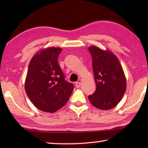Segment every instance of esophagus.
Returning <instances> with one entry per match:
<instances>
[{
    "mask_svg": "<svg viewBox=\"0 0 148 148\" xmlns=\"http://www.w3.org/2000/svg\"><path fill=\"white\" fill-rule=\"evenodd\" d=\"M75 86H76L77 88H79V87L81 86V83H80V82H76V83H75Z\"/></svg>",
    "mask_w": 148,
    "mask_h": 148,
    "instance_id": "1",
    "label": "esophagus"
}]
</instances>
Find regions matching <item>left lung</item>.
<instances>
[{"instance_id": "8db88e82", "label": "left lung", "mask_w": 148, "mask_h": 148, "mask_svg": "<svg viewBox=\"0 0 148 148\" xmlns=\"http://www.w3.org/2000/svg\"><path fill=\"white\" fill-rule=\"evenodd\" d=\"M92 57V67L96 89L88 96L91 104L101 110H110L116 106L127 88L126 78L118 58L110 50L96 46L88 48Z\"/></svg>"}]
</instances>
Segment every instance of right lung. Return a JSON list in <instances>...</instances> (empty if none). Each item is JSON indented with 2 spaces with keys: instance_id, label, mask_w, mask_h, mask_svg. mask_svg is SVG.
Segmentation results:
<instances>
[{
  "instance_id": "obj_1",
  "label": "right lung",
  "mask_w": 148,
  "mask_h": 148,
  "mask_svg": "<svg viewBox=\"0 0 148 148\" xmlns=\"http://www.w3.org/2000/svg\"><path fill=\"white\" fill-rule=\"evenodd\" d=\"M62 48L42 50L32 58L25 82V90L34 106L46 112H54L64 106L74 86L67 82L58 62Z\"/></svg>"
}]
</instances>
